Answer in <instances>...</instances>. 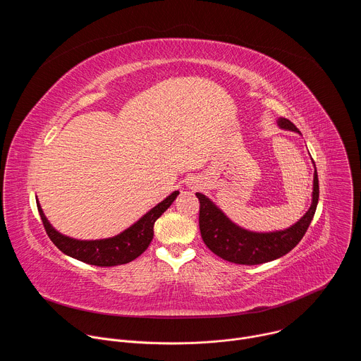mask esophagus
I'll list each match as a JSON object with an SVG mask.
<instances>
[{
  "label": "esophagus",
  "mask_w": 361,
  "mask_h": 361,
  "mask_svg": "<svg viewBox=\"0 0 361 361\" xmlns=\"http://www.w3.org/2000/svg\"><path fill=\"white\" fill-rule=\"evenodd\" d=\"M191 185H192V184H191ZM191 188H194V187H191Z\"/></svg>",
  "instance_id": "1"
}]
</instances>
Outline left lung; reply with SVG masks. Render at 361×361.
I'll list each match as a JSON object with an SVG mask.
<instances>
[{
  "label": "left lung",
  "instance_id": "8db88e82",
  "mask_svg": "<svg viewBox=\"0 0 361 361\" xmlns=\"http://www.w3.org/2000/svg\"><path fill=\"white\" fill-rule=\"evenodd\" d=\"M283 130L298 133V128L287 118H279ZM200 201L198 224L204 244L221 259L244 266H255L273 262L291 251L310 226L319 202V177L314 171L313 201L307 213L291 227L273 233H254L234 224L219 207L201 192H195Z\"/></svg>",
  "mask_w": 361,
  "mask_h": 361
}]
</instances>
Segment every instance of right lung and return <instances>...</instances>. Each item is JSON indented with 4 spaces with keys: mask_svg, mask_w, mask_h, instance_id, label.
I'll return each instance as SVG.
<instances>
[{
    "mask_svg": "<svg viewBox=\"0 0 361 361\" xmlns=\"http://www.w3.org/2000/svg\"><path fill=\"white\" fill-rule=\"evenodd\" d=\"M177 195L178 191L171 192L166 200L144 214L135 224L118 235L88 241L63 235L48 223L39 202H37V207L49 240L64 254L91 266L113 267L135 260L138 255H141L148 248L154 235V223L170 207Z\"/></svg>",
    "mask_w": 361,
    "mask_h": 361,
    "instance_id": "obj_1",
    "label": "right lung"
}]
</instances>
